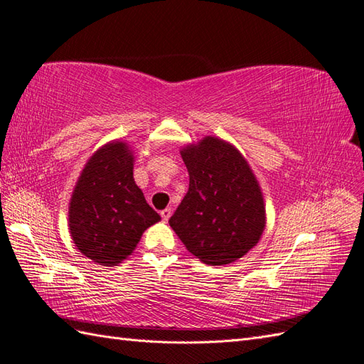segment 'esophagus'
Returning <instances> with one entry per match:
<instances>
[{
  "label": "esophagus",
  "instance_id": "obj_1",
  "mask_svg": "<svg viewBox=\"0 0 364 364\" xmlns=\"http://www.w3.org/2000/svg\"><path fill=\"white\" fill-rule=\"evenodd\" d=\"M161 216H162V219H164L165 223H166V220L171 218V208H165V210H162V211H161Z\"/></svg>",
  "mask_w": 364,
  "mask_h": 364
}]
</instances>
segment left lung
I'll return each instance as SVG.
<instances>
[{
  "mask_svg": "<svg viewBox=\"0 0 364 364\" xmlns=\"http://www.w3.org/2000/svg\"><path fill=\"white\" fill-rule=\"evenodd\" d=\"M181 156L190 187L168 223L203 264L242 258L259 242L267 220L262 190L247 159L215 136L183 146Z\"/></svg>",
  "mask_w": 364,
  "mask_h": 364,
  "instance_id": "8db88e82",
  "label": "left lung"
}]
</instances>
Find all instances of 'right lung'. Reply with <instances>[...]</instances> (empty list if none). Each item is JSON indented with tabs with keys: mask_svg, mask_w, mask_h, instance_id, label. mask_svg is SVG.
Masks as SVG:
<instances>
[{
	"mask_svg": "<svg viewBox=\"0 0 364 364\" xmlns=\"http://www.w3.org/2000/svg\"><path fill=\"white\" fill-rule=\"evenodd\" d=\"M134 153L128 141L111 140L87 159L69 200V233L80 253L112 267L134 252L161 216L134 182Z\"/></svg>",
	"mask_w": 364,
	"mask_h": 364,
	"instance_id": "obj_1",
	"label": "right lung"
}]
</instances>
